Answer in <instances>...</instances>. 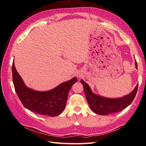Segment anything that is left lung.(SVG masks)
<instances>
[{"label":"left lung","instance_id":"8db88e82","mask_svg":"<svg viewBox=\"0 0 146 146\" xmlns=\"http://www.w3.org/2000/svg\"><path fill=\"white\" fill-rule=\"evenodd\" d=\"M135 65L137 68L136 61H135ZM81 83L83 86L86 98L91 109L95 113L100 115H107L119 112L127 108L135 99L138 87V83L130 94L122 98L109 99L93 94L87 83L83 80H81Z\"/></svg>","mask_w":146,"mask_h":146}]
</instances>
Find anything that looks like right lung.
<instances>
[{
	"instance_id": "right-lung-1",
	"label": "right lung",
	"mask_w": 146,
	"mask_h": 146,
	"mask_svg": "<svg viewBox=\"0 0 146 146\" xmlns=\"http://www.w3.org/2000/svg\"><path fill=\"white\" fill-rule=\"evenodd\" d=\"M12 76L16 94L24 107L35 113L51 117L58 116L63 111L69 91L77 81V78L74 77L50 91H34L25 85L15 68L14 61L12 65Z\"/></svg>"
}]
</instances>
